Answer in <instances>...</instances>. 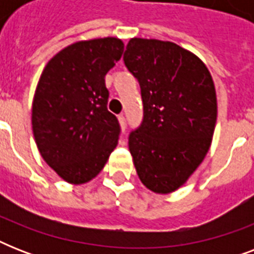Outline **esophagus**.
Listing matches in <instances>:
<instances>
[{
    "instance_id": "obj_1",
    "label": "esophagus",
    "mask_w": 254,
    "mask_h": 254,
    "mask_svg": "<svg viewBox=\"0 0 254 254\" xmlns=\"http://www.w3.org/2000/svg\"><path fill=\"white\" fill-rule=\"evenodd\" d=\"M119 123L121 129H123V131H125V129H127V120H125V116L123 115L119 116Z\"/></svg>"
}]
</instances>
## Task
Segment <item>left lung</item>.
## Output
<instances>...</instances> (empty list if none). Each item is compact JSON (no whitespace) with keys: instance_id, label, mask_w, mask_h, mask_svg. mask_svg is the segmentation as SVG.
<instances>
[{"instance_id":"8db88e82","label":"left lung","mask_w":254,"mask_h":254,"mask_svg":"<svg viewBox=\"0 0 254 254\" xmlns=\"http://www.w3.org/2000/svg\"><path fill=\"white\" fill-rule=\"evenodd\" d=\"M124 62L143 101L142 124L129 135L138 178L153 192H174L212 142L217 117L212 76L200 58L169 41L131 38Z\"/></svg>"}]
</instances>
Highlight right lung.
Listing matches in <instances>:
<instances>
[{"label":"right lung","mask_w":254,"mask_h":254,"mask_svg":"<svg viewBox=\"0 0 254 254\" xmlns=\"http://www.w3.org/2000/svg\"><path fill=\"white\" fill-rule=\"evenodd\" d=\"M123 53L119 38L75 42L54 55L39 77L34 138L45 162L71 185L97 177L117 146L120 125L107 108L105 75Z\"/></svg>","instance_id":"right-lung-1"}]
</instances>
